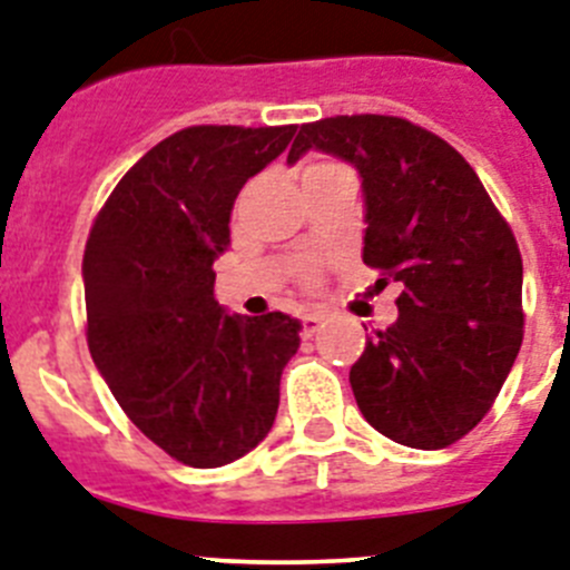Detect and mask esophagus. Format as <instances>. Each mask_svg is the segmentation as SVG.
Instances as JSON below:
<instances>
[{
	"label": "esophagus",
	"mask_w": 570,
	"mask_h": 570,
	"mask_svg": "<svg viewBox=\"0 0 570 570\" xmlns=\"http://www.w3.org/2000/svg\"><path fill=\"white\" fill-rule=\"evenodd\" d=\"M299 322H302V334L314 336L316 331H320L322 322H325V314H320V311H311V314H302Z\"/></svg>",
	"instance_id": "obj_1"
}]
</instances>
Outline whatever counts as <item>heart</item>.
Returning a JSON list of instances; mask_svg holds the SVG:
<instances>
[{"mask_svg": "<svg viewBox=\"0 0 570 570\" xmlns=\"http://www.w3.org/2000/svg\"><path fill=\"white\" fill-rule=\"evenodd\" d=\"M325 165H334V163H314V165H308V170H314V168H325Z\"/></svg>", "mask_w": 570, "mask_h": 570, "instance_id": "1", "label": "heart"}]
</instances>
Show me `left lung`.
<instances>
[{
  "mask_svg": "<svg viewBox=\"0 0 570 570\" xmlns=\"http://www.w3.org/2000/svg\"><path fill=\"white\" fill-rule=\"evenodd\" d=\"M322 150L362 179V262L400 282L394 325L351 367L356 405L387 440L436 451L491 411L522 345V256L480 176L400 116L302 125L288 163Z\"/></svg>",
  "mask_w": 570,
  "mask_h": 570,
  "instance_id": "obj_1",
  "label": "left lung"
}]
</instances>
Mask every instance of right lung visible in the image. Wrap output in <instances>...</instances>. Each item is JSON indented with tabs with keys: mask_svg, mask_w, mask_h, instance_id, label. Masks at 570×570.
<instances>
[{
	"mask_svg": "<svg viewBox=\"0 0 570 570\" xmlns=\"http://www.w3.org/2000/svg\"><path fill=\"white\" fill-rule=\"evenodd\" d=\"M294 134L176 130L119 179L85 245L90 356L128 420L190 468L228 465L268 436L299 347L288 314H225L214 299L234 199Z\"/></svg>",
	"mask_w": 570,
	"mask_h": 570,
	"instance_id": "obj_1",
	"label": "right lung"
}]
</instances>
